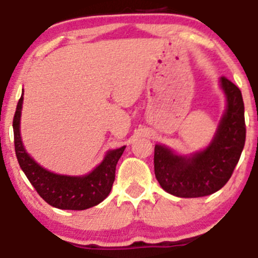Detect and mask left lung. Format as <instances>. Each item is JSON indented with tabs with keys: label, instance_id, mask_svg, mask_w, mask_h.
<instances>
[{
	"label": "left lung",
	"instance_id": "obj_1",
	"mask_svg": "<svg viewBox=\"0 0 258 258\" xmlns=\"http://www.w3.org/2000/svg\"><path fill=\"white\" fill-rule=\"evenodd\" d=\"M227 109L212 143L190 156L176 154L167 147H154V173L164 191L178 198H201L217 192L232 176L244 142V104L241 90L220 77Z\"/></svg>",
	"mask_w": 258,
	"mask_h": 258
}]
</instances>
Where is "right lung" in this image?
Masks as SVG:
<instances>
[{"label": "right lung", "instance_id": "right-lung-1", "mask_svg": "<svg viewBox=\"0 0 258 258\" xmlns=\"http://www.w3.org/2000/svg\"><path fill=\"white\" fill-rule=\"evenodd\" d=\"M24 91L17 102L14 121L15 152L21 170L49 205L64 210H85L100 204L107 198L115 180L116 163L124 152L121 148L109 151L101 163L85 176H66L50 172L36 163L25 151L20 136V117L23 109Z\"/></svg>", "mask_w": 258, "mask_h": 258}]
</instances>
